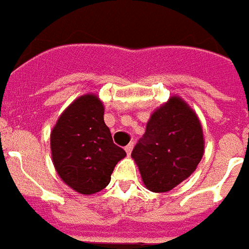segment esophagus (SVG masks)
Returning <instances> with one entry per match:
<instances>
[{"label":"esophagus","mask_w":249,"mask_h":249,"mask_svg":"<svg viewBox=\"0 0 249 249\" xmlns=\"http://www.w3.org/2000/svg\"><path fill=\"white\" fill-rule=\"evenodd\" d=\"M125 151H126V153H128V155H130L131 151H133V143H129V144L125 147Z\"/></svg>","instance_id":"esophagus-1"}]
</instances>
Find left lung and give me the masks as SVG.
<instances>
[{"label": "left lung", "instance_id": "left-lung-1", "mask_svg": "<svg viewBox=\"0 0 249 249\" xmlns=\"http://www.w3.org/2000/svg\"><path fill=\"white\" fill-rule=\"evenodd\" d=\"M203 133L197 115L179 97L152 114L131 157L149 191H171L185 180L203 156Z\"/></svg>", "mask_w": 249, "mask_h": 249}]
</instances>
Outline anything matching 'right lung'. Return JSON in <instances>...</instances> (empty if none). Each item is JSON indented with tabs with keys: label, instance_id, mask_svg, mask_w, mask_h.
<instances>
[{
	"label": "right lung",
	"instance_id": "obj_1",
	"mask_svg": "<svg viewBox=\"0 0 249 249\" xmlns=\"http://www.w3.org/2000/svg\"><path fill=\"white\" fill-rule=\"evenodd\" d=\"M51 151L60 178L82 195L106 188L116 163L126 156L112 141L104 105L94 94L79 97L62 112L52 129Z\"/></svg>",
	"mask_w": 249,
	"mask_h": 249
}]
</instances>
